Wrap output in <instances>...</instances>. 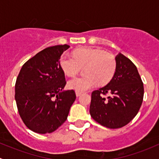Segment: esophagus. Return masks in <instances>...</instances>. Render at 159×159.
Listing matches in <instances>:
<instances>
[{"label": "esophagus", "instance_id": "34e87169", "mask_svg": "<svg viewBox=\"0 0 159 159\" xmlns=\"http://www.w3.org/2000/svg\"><path fill=\"white\" fill-rule=\"evenodd\" d=\"M81 94H82V92H81V91H76L77 97H79L80 95H81Z\"/></svg>", "mask_w": 159, "mask_h": 159}]
</instances>
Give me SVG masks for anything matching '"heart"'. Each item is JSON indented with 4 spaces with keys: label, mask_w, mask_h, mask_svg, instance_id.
<instances>
[{
    "label": "heart",
    "mask_w": 159,
    "mask_h": 159,
    "mask_svg": "<svg viewBox=\"0 0 159 159\" xmlns=\"http://www.w3.org/2000/svg\"><path fill=\"white\" fill-rule=\"evenodd\" d=\"M74 57H61L60 67L68 76L74 77L84 68L85 76L75 78L68 82L70 89L83 91L94 87L97 82L106 84L112 79L116 70V62L113 56L99 49L82 48L73 53Z\"/></svg>",
    "instance_id": "1"
}]
</instances>
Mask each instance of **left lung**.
Masks as SVG:
<instances>
[{"mask_svg":"<svg viewBox=\"0 0 159 159\" xmlns=\"http://www.w3.org/2000/svg\"><path fill=\"white\" fill-rule=\"evenodd\" d=\"M116 70L110 82L91 93L90 115L108 129H119L129 124L142 105L144 86L137 68L119 53L115 57ZM109 93L106 99L103 96Z\"/></svg>","mask_w":159,"mask_h":159,"instance_id":"obj_1","label":"left lung"}]
</instances>
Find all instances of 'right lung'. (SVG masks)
I'll use <instances>...</instances> for the list:
<instances>
[{"mask_svg": "<svg viewBox=\"0 0 159 159\" xmlns=\"http://www.w3.org/2000/svg\"><path fill=\"white\" fill-rule=\"evenodd\" d=\"M68 44L47 48L22 66L15 84V101L25 125L39 134L51 133L68 118L76 99L74 90L65 91L66 81L60 67Z\"/></svg>", "mask_w": 159, "mask_h": 159, "instance_id": "1", "label": "right lung"}]
</instances>
